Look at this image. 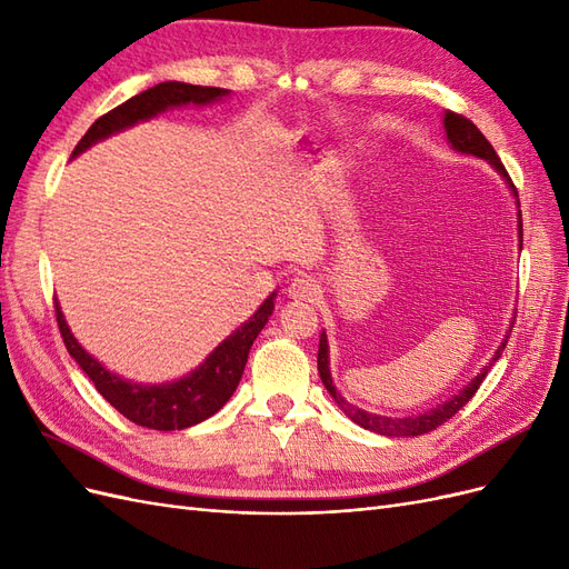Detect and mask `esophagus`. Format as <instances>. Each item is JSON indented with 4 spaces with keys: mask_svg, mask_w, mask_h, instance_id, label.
I'll use <instances>...</instances> for the list:
<instances>
[{
    "mask_svg": "<svg viewBox=\"0 0 569 569\" xmlns=\"http://www.w3.org/2000/svg\"><path fill=\"white\" fill-rule=\"evenodd\" d=\"M287 291H289L291 299L311 301V299L318 295V291H320V287H318V282L311 278V274H297V278L289 282Z\"/></svg>",
    "mask_w": 569,
    "mask_h": 569,
    "instance_id": "34e87169",
    "label": "esophagus"
}]
</instances>
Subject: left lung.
Instances as JSON below:
<instances>
[{
    "instance_id": "left-lung-1",
    "label": "left lung",
    "mask_w": 569,
    "mask_h": 569,
    "mask_svg": "<svg viewBox=\"0 0 569 569\" xmlns=\"http://www.w3.org/2000/svg\"><path fill=\"white\" fill-rule=\"evenodd\" d=\"M443 130H446V140H449L451 149L458 153H468V157H477V159H485L489 161V166L496 170L498 176L506 180V184L510 187V192L515 197V206H518V234H520V251H522V213H520V199H518V189H515L510 176L506 173V168L498 159V153L493 151V147L489 144V140L485 134L479 132V128L468 120L465 116H458L453 111H443ZM510 330L506 335V339L501 341V347L496 349L493 358L489 363L477 372V377H472L470 385H465L458 393H453L449 401L439 403L432 410H425L418 412V416H406V418H387V416H377V412H368L363 408H358L353 403H349L343 396L337 391L335 382H332V372H330V343H327V335L322 330L320 335V347H318V372H320V380L325 385V389L330 391V396L335 399V403L343 410V416L351 418L356 425H360L363 429H370L375 435H382V437H420L432 432L439 425H443L446 420H451L456 412L468 403L475 391L479 389V385L485 382L487 372L491 370V366L496 363L498 358H501L506 343H508Z\"/></svg>"
}]
</instances>
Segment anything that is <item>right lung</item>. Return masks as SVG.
<instances>
[{"mask_svg": "<svg viewBox=\"0 0 569 569\" xmlns=\"http://www.w3.org/2000/svg\"><path fill=\"white\" fill-rule=\"evenodd\" d=\"M228 94L230 90L222 88H201V84H189L178 80L159 82L157 88H149L142 94H134L126 104H120L113 111L97 118L73 149L71 159L80 157V153L88 151L92 144L107 140V137L142 123V120H149L168 109H178L187 104H216V101H222ZM274 297H278V291H272L247 322L239 325L228 339H222L218 347L206 356L199 368L187 372L180 380L163 385L132 382L101 366L92 353L80 347V341L73 337L71 327H68L57 299L54 306L66 349L76 358V363L82 368V372L90 377L97 391L104 396L120 416H126L134 425L159 429V432H173V429H187L203 422L230 401L239 380H242L251 343L261 335L268 318L272 316Z\"/></svg>", "mask_w": 569, "mask_h": 569, "instance_id": "right-lung-1", "label": "right lung"}]
</instances>
